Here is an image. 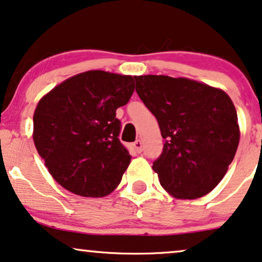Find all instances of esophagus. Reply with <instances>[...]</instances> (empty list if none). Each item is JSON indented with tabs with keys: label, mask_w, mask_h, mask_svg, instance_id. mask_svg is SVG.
<instances>
[{
	"label": "esophagus",
	"mask_w": 262,
	"mask_h": 262,
	"mask_svg": "<svg viewBox=\"0 0 262 262\" xmlns=\"http://www.w3.org/2000/svg\"><path fill=\"white\" fill-rule=\"evenodd\" d=\"M133 147H134V149L135 151H137L138 153H140V152H142V142H141V140H137L133 144Z\"/></svg>",
	"instance_id": "34e87169"
}]
</instances>
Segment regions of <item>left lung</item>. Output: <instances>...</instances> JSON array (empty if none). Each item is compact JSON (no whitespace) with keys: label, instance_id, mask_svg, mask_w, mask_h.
<instances>
[{"label":"left lung","instance_id":"left-lung-1","mask_svg":"<svg viewBox=\"0 0 262 262\" xmlns=\"http://www.w3.org/2000/svg\"><path fill=\"white\" fill-rule=\"evenodd\" d=\"M134 78L137 93L164 139L152 166L162 187L177 199L208 194L225 176L239 142L232 100L224 91L190 79Z\"/></svg>","mask_w":262,"mask_h":262}]
</instances>
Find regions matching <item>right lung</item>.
<instances>
[{"instance_id": "obj_1", "label": "right lung", "mask_w": 262, "mask_h": 262, "mask_svg": "<svg viewBox=\"0 0 262 262\" xmlns=\"http://www.w3.org/2000/svg\"><path fill=\"white\" fill-rule=\"evenodd\" d=\"M133 92V76L89 71L39 100L33 141L56 182L86 198L105 196L120 184L132 157L118 139L116 110Z\"/></svg>"}]
</instances>
